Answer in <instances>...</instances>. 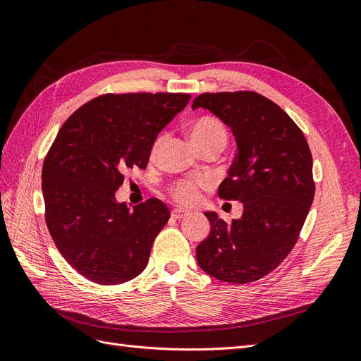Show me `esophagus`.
Returning a JSON list of instances; mask_svg holds the SVG:
<instances>
[{
    "instance_id": "34e87169",
    "label": "esophagus",
    "mask_w": 361,
    "mask_h": 361,
    "mask_svg": "<svg viewBox=\"0 0 361 361\" xmlns=\"http://www.w3.org/2000/svg\"><path fill=\"white\" fill-rule=\"evenodd\" d=\"M171 216L174 218V220H182V218L187 216V212H183V211H180V209H174V211L171 212Z\"/></svg>"
}]
</instances>
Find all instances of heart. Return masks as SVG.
<instances>
[{
  "mask_svg": "<svg viewBox=\"0 0 361 361\" xmlns=\"http://www.w3.org/2000/svg\"><path fill=\"white\" fill-rule=\"evenodd\" d=\"M188 135L195 149H200L209 145H220L224 147L227 143V133L223 123L212 116H203L197 120H194L188 129ZM162 141H164V137L157 138L150 150L152 157H155L158 154ZM203 185H204L203 180H199V182L180 180L171 187V195L180 204L190 206L199 200V188L203 187Z\"/></svg>",
  "mask_w": 361,
  "mask_h": 361,
  "instance_id": "b5f03b06",
  "label": "heart"
}]
</instances>
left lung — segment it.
<instances>
[{
    "label": "left lung",
    "mask_w": 361,
    "mask_h": 361,
    "mask_svg": "<svg viewBox=\"0 0 361 361\" xmlns=\"http://www.w3.org/2000/svg\"><path fill=\"white\" fill-rule=\"evenodd\" d=\"M197 108L232 130L238 154L218 195L244 206L232 223L204 212L211 232L195 250L197 264L216 280L256 281L285 260L307 218L314 197L309 145L277 104L255 92L203 93L192 102Z\"/></svg>",
    "instance_id": "left-lung-1"
}]
</instances>
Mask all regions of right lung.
<instances>
[{"instance_id": "1", "label": "right lung", "mask_w": 361, "mask_h": 361, "mask_svg": "<svg viewBox=\"0 0 361 361\" xmlns=\"http://www.w3.org/2000/svg\"><path fill=\"white\" fill-rule=\"evenodd\" d=\"M190 99L187 93L104 94L60 128L42 169L45 218L61 256L85 279L118 285L147 267L169 207L149 199L129 211L116 191L128 170L147 167L158 134Z\"/></svg>"}]
</instances>
